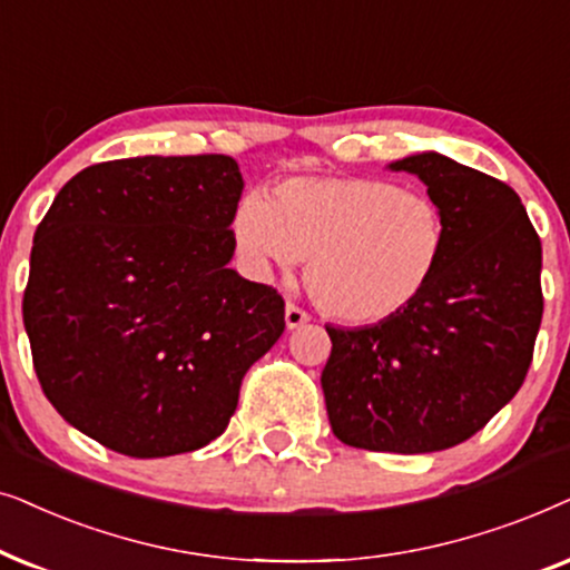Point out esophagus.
Returning a JSON list of instances; mask_svg holds the SVG:
<instances>
[{"mask_svg":"<svg viewBox=\"0 0 570 570\" xmlns=\"http://www.w3.org/2000/svg\"><path fill=\"white\" fill-rule=\"evenodd\" d=\"M284 321H286V328L294 331V328H299V325H305L309 321V315L305 313V309H299L297 305H286Z\"/></svg>","mask_w":570,"mask_h":570,"instance_id":"obj_1","label":"esophagus"}]
</instances>
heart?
Returning <instances> with one entry per match:
<instances>
[{"label": "heart", "mask_w": 570, "mask_h": 570, "mask_svg": "<svg viewBox=\"0 0 570 570\" xmlns=\"http://www.w3.org/2000/svg\"><path fill=\"white\" fill-rule=\"evenodd\" d=\"M232 237L249 273L292 271L346 323H385L428 292L445 247L438 203L377 177H297L271 197L245 195Z\"/></svg>", "instance_id": "b5f03b06"}]
</instances>
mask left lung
<instances>
[{
    "label": "left lung",
    "instance_id": "8db88e82",
    "mask_svg": "<svg viewBox=\"0 0 570 570\" xmlns=\"http://www.w3.org/2000/svg\"><path fill=\"white\" fill-rule=\"evenodd\" d=\"M414 174L445 222L428 292L406 313L333 328L321 375L331 430L352 449L430 453L464 443L521 389L542 323V245L505 181L422 150Z\"/></svg>",
    "mask_w": 570,
    "mask_h": 570
}]
</instances>
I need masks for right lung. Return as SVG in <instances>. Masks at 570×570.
<instances>
[{
	"label": "right lung",
	"instance_id": "obj_1",
	"mask_svg": "<svg viewBox=\"0 0 570 570\" xmlns=\"http://www.w3.org/2000/svg\"><path fill=\"white\" fill-rule=\"evenodd\" d=\"M232 156L82 169L38 224L22 323L51 406L132 459L189 453L229 424L239 383L284 333V299L242 278Z\"/></svg>",
	"mask_w": 570,
	"mask_h": 570
}]
</instances>
